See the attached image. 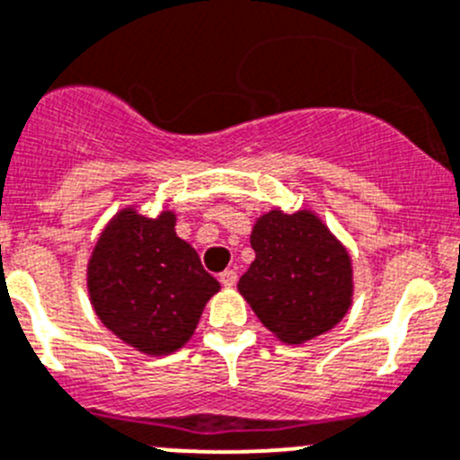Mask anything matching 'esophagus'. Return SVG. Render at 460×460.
<instances>
[{
  "instance_id": "obj_1",
  "label": "esophagus",
  "mask_w": 460,
  "mask_h": 460,
  "mask_svg": "<svg viewBox=\"0 0 460 460\" xmlns=\"http://www.w3.org/2000/svg\"><path fill=\"white\" fill-rule=\"evenodd\" d=\"M220 283L225 285V288H234V285L238 283V274H235L234 270H225L220 274Z\"/></svg>"
}]
</instances>
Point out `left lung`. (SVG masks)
Wrapping results in <instances>:
<instances>
[{"instance_id": "obj_1", "label": "left lung", "mask_w": 460, "mask_h": 460, "mask_svg": "<svg viewBox=\"0 0 460 460\" xmlns=\"http://www.w3.org/2000/svg\"><path fill=\"white\" fill-rule=\"evenodd\" d=\"M252 247L256 258L238 289L280 341L319 337L349 312L350 256L314 213H265L253 225Z\"/></svg>"}]
</instances>
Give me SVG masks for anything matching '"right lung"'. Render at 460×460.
Listing matches in <instances>:
<instances>
[{"label": "right lung", "mask_w": 460, "mask_h": 460, "mask_svg": "<svg viewBox=\"0 0 460 460\" xmlns=\"http://www.w3.org/2000/svg\"><path fill=\"white\" fill-rule=\"evenodd\" d=\"M98 319L132 349L168 355L193 337L220 283L177 238L175 213L146 217L128 207L102 229L87 265Z\"/></svg>", "instance_id": "obj_1"}]
</instances>
